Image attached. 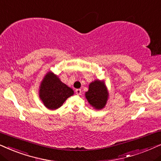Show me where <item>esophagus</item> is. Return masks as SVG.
Instances as JSON below:
<instances>
[{
    "mask_svg": "<svg viewBox=\"0 0 161 161\" xmlns=\"http://www.w3.org/2000/svg\"><path fill=\"white\" fill-rule=\"evenodd\" d=\"M76 93L78 96L81 95V94H82V91H81V89H76Z\"/></svg>",
    "mask_w": 161,
    "mask_h": 161,
    "instance_id": "34e87169",
    "label": "esophagus"
}]
</instances>
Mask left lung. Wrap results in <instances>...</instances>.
Listing matches in <instances>:
<instances>
[{"label": "left lung", "mask_w": 161, "mask_h": 161, "mask_svg": "<svg viewBox=\"0 0 161 161\" xmlns=\"http://www.w3.org/2000/svg\"><path fill=\"white\" fill-rule=\"evenodd\" d=\"M85 98L96 110H102L106 106L109 98V92L105 81L96 79L90 83L88 91L85 92Z\"/></svg>", "instance_id": "obj_1"}]
</instances>
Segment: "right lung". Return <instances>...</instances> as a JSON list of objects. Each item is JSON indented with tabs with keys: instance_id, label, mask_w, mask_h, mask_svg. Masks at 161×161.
<instances>
[{
	"instance_id": "obj_1",
	"label": "right lung",
	"mask_w": 161,
	"mask_h": 161,
	"mask_svg": "<svg viewBox=\"0 0 161 161\" xmlns=\"http://www.w3.org/2000/svg\"><path fill=\"white\" fill-rule=\"evenodd\" d=\"M74 93L73 89L62 82L59 76L51 70L44 76L39 88L40 99L49 110L59 108Z\"/></svg>"
}]
</instances>
